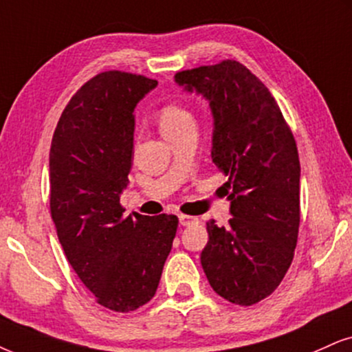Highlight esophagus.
<instances>
[{"mask_svg": "<svg viewBox=\"0 0 352 352\" xmlns=\"http://www.w3.org/2000/svg\"><path fill=\"white\" fill-rule=\"evenodd\" d=\"M197 222H199L197 217H192V215H183V214L179 215V223L183 225V227H189V225H194V223H197Z\"/></svg>", "mask_w": 352, "mask_h": 352, "instance_id": "esophagus-1", "label": "esophagus"}]
</instances>
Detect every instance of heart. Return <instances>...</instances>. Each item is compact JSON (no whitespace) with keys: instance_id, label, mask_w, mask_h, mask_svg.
<instances>
[{"instance_id":"obj_1","label":"heart","mask_w":352,"mask_h":352,"mask_svg":"<svg viewBox=\"0 0 352 352\" xmlns=\"http://www.w3.org/2000/svg\"><path fill=\"white\" fill-rule=\"evenodd\" d=\"M160 129L166 130V129H173L177 127V125L189 122L192 120V117L188 111L184 109L183 106H177V104H168L164 106L162 111H160Z\"/></svg>"}]
</instances>
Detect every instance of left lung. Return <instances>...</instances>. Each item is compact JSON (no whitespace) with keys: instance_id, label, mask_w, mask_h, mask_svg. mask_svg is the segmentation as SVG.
Returning a JSON list of instances; mask_svg holds the SVG:
<instances>
[{"instance_id":"8db88e82","label":"left lung","mask_w":352,"mask_h":352,"mask_svg":"<svg viewBox=\"0 0 352 352\" xmlns=\"http://www.w3.org/2000/svg\"><path fill=\"white\" fill-rule=\"evenodd\" d=\"M175 81L209 102L212 162L228 176L225 227L207 222L201 263L225 300L253 305L274 292L292 263L300 222V162L269 89L235 60L179 72Z\"/></svg>"}]
</instances>
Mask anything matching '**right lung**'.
<instances>
[{"label": "right lung", "instance_id": "add662e5", "mask_svg": "<svg viewBox=\"0 0 352 352\" xmlns=\"http://www.w3.org/2000/svg\"><path fill=\"white\" fill-rule=\"evenodd\" d=\"M158 81L104 72L67 104L50 146V212L68 263L98 303L127 314L153 298L176 215L124 217L137 104Z\"/></svg>", "mask_w": 352, "mask_h": 352}]
</instances>
